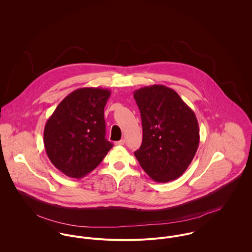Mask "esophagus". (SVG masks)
Wrapping results in <instances>:
<instances>
[{
    "instance_id": "1",
    "label": "esophagus",
    "mask_w": 252,
    "mask_h": 252,
    "mask_svg": "<svg viewBox=\"0 0 252 252\" xmlns=\"http://www.w3.org/2000/svg\"><path fill=\"white\" fill-rule=\"evenodd\" d=\"M125 144V141L124 140H120L118 142H115V145H123Z\"/></svg>"
}]
</instances>
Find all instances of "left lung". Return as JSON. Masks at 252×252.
<instances>
[{"label":"left lung","instance_id":"1","mask_svg":"<svg viewBox=\"0 0 252 252\" xmlns=\"http://www.w3.org/2000/svg\"><path fill=\"white\" fill-rule=\"evenodd\" d=\"M141 111L143 143L135 156L149 178L157 182L177 180L192 162L200 142L194 111L165 85L134 91Z\"/></svg>","mask_w":252,"mask_h":252}]
</instances>
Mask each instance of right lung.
<instances>
[{"instance_id":"1","label":"right lung","mask_w":252,"mask_h":252,"mask_svg":"<svg viewBox=\"0 0 252 252\" xmlns=\"http://www.w3.org/2000/svg\"><path fill=\"white\" fill-rule=\"evenodd\" d=\"M110 96L105 88L83 87L70 93L46 121L43 144L46 154L64 175L81 179L108 154L104 108Z\"/></svg>"}]
</instances>
